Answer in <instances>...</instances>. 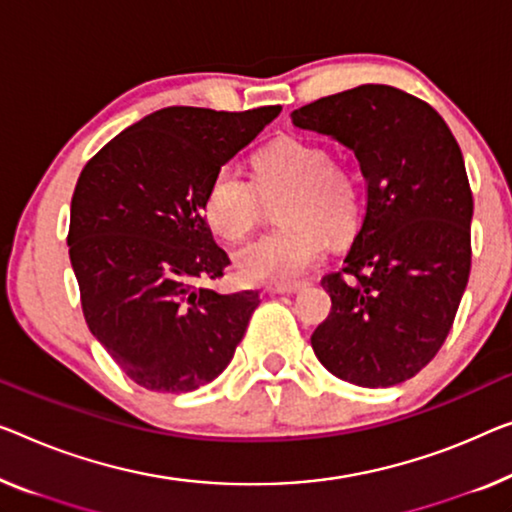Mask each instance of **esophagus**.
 <instances>
[{"label": "esophagus", "mask_w": 512, "mask_h": 512, "mask_svg": "<svg viewBox=\"0 0 512 512\" xmlns=\"http://www.w3.org/2000/svg\"><path fill=\"white\" fill-rule=\"evenodd\" d=\"M305 285H308V282H303V280L285 282V285H266V292L269 294H296V292H301Z\"/></svg>", "instance_id": "esophagus-1"}]
</instances>
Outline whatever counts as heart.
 Wrapping results in <instances>:
<instances>
[{"label":"heart","mask_w":512,"mask_h":512,"mask_svg":"<svg viewBox=\"0 0 512 512\" xmlns=\"http://www.w3.org/2000/svg\"><path fill=\"white\" fill-rule=\"evenodd\" d=\"M280 230L236 253V271L248 282L285 285L315 264L324 241H345L361 213L358 181L331 160L322 144L285 137L253 158V183L223 167L204 195V218L225 241H243L262 223L264 204H276Z\"/></svg>","instance_id":"b5f03b06"}]
</instances>
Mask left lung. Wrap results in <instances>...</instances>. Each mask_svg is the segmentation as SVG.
Wrapping results in <instances>:
<instances>
[{"mask_svg": "<svg viewBox=\"0 0 512 512\" xmlns=\"http://www.w3.org/2000/svg\"><path fill=\"white\" fill-rule=\"evenodd\" d=\"M294 126L356 154L365 216L340 271L322 278L331 315L312 349L335 377L386 388L444 345L471 271L474 195L441 114L388 85H361L292 112Z\"/></svg>", "mask_w": 512, "mask_h": 512, "instance_id": "1", "label": "left lung"}]
</instances>
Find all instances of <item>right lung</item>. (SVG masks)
<instances>
[{
    "label": "right lung",
    "instance_id": "right-lung-1",
    "mask_svg": "<svg viewBox=\"0 0 512 512\" xmlns=\"http://www.w3.org/2000/svg\"><path fill=\"white\" fill-rule=\"evenodd\" d=\"M280 105L216 112L174 105L128 126L75 183L68 255L89 331L147 391L190 393L232 361L257 292L218 294L230 257L204 195Z\"/></svg>",
    "mask_w": 512,
    "mask_h": 512
}]
</instances>
